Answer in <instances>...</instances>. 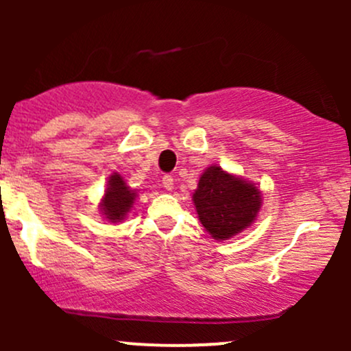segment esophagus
Here are the masks:
<instances>
[{
	"instance_id": "34e87169",
	"label": "esophagus",
	"mask_w": 351,
	"mask_h": 351,
	"mask_svg": "<svg viewBox=\"0 0 351 351\" xmlns=\"http://www.w3.org/2000/svg\"><path fill=\"white\" fill-rule=\"evenodd\" d=\"M162 183H163V188L168 189V191H171V189L175 188V180H173L171 175H165L162 178Z\"/></svg>"
}]
</instances>
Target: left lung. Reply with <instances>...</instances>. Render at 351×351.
Masks as SVG:
<instances>
[{
  "instance_id": "1",
  "label": "left lung",
  "mask_w": 351,
  "mask_h": 351,
  "mask_svg": "<svg viewBox=\"0 0 351 351\" xmlns=\"http://www.w3.org/2000/svg\"><path fill=\"white\" fill-rule=\"evenodd\" d=\"M193 201L209 234L215 239H229L256 219L261 191L215 165L201 175Z\"/></svg>"
}]
</instances>
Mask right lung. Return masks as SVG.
I'll use <instances>...</instances> for the list:
<instances>
[{
	"mask_svg": "<svg viewBox=\"0 0 351 351\" xmlns=\"http://www.w3.org/2000/svg\"><path fill=\"white\" fill-rule=\"evenodd\" d=\"M107 186L106 196H104L100 206H102V211L107 219L117 223V221H122L127 216V213L130 211L136 195L125 184L122 176L117 175V173L108 178Z\"/></svg>",
	"mask_w": 351,
	"mask_h": 351,
	"instance_id": "obj_1",
	"label": "right lung"
}]
</instances>
